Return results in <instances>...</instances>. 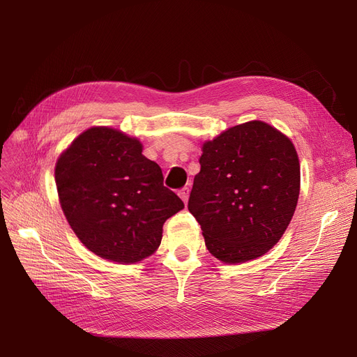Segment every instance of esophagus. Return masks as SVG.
<instances>
[{"mask_svg":"<svg viewBox=\"0 0 357 357\" xmlns=\"http://www.w3.org/2000/svg\"><path fill=\"white\" fill-rule=\"evenodd\" d=\"M178 195L181 197V199L186 204L188 202V198H190V188L188 186H185V188H182V190H179V192H178Z\"/></svg>","mask_w":357,"mask_h":357,"instance_id":"obj_1","label":"esophagus"}]
</instances>
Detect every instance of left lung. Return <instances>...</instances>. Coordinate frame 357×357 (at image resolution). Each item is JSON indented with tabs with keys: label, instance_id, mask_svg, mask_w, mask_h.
<instances>
[{
	"label": "left lung",
	"instance_id": "1",
	"mask_svg": "<svg viewBox=\"0 0 357 357\" xmlns=\"http://www.w3.org/2000/svg\"><path fill=\"white\" fill-rule=\"evenodd\" d=\"M188 210L205 246L224 264L269 252L284 236L299 197V160L292 142L264 121L222 131L202 144Z\"/></svg>",
	"mask_w": 357,
	"mask_h": 357
}]
</instances>
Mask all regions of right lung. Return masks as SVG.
<instances>
[{
	"mask_svg": "<svg viewBox=\"0 0 357 357\" xmlns=\"http://www.w3.org/2000/svg\"><path fill=\"white\" fill-rule=\"evenodd\" d=\"M143 146L109 127H91L56 162L61 207L73 233L97 256L136 261L155 253L165 221L183 208L163 186L162 169Z\"/></svg>",
	"mask_w": 357,
	"mask_h": 357,
	"instance_id": "obj_1",
	"label": "right lung"
}]
</instances>
